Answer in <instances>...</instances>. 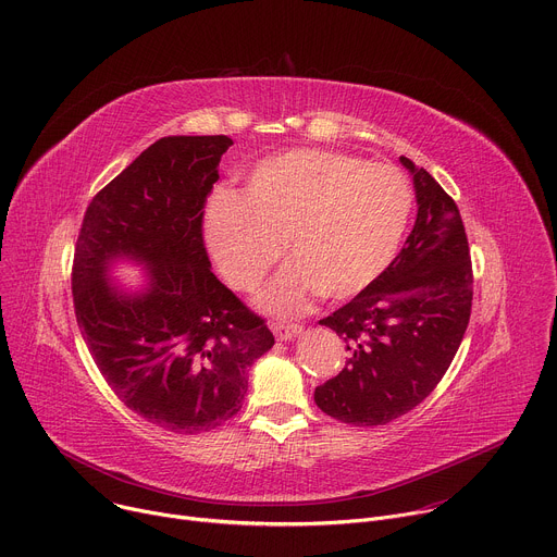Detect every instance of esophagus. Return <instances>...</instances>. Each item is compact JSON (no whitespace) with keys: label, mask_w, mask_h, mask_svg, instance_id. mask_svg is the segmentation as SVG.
<instances>
[{"label":"esophagus","mask_w":557,"mask_h":557,"mask_svg":"<svg viewBox=\"0 0 557 557\" xmlns=\"http://www.w3.org/2000/svg\"><path fill=\"white\" fill-rule=\"evenodd\" d=\"M272 332L278 341H292L302 332V327L294 323H272Z\"/></svg>","instance_id":"esophagus-1"}]
</instances>
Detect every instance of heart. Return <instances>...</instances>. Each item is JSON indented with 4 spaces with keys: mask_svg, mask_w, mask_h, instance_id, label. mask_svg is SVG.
<instances>
[{
    "mask_svg": "<svg viewBox=\"0 0 557 557\" xmlns=\"http://www.w3.org/2000/svg\"><path fill=\"white\" fill-rule=\"evenodd\" d=\"M411 212V185L387 163L298 148L247 174L240 195L219 193L203 223L219 272L252 292L283 255L292 259L259 305L294 314L323 294L343 300L372 285L392 263Z\"/></svg>",
    "mask_w": 557,
    "mask_h": 557,
    "instance_id": "obj_1",
    "label": "heart"
}]
</instances>
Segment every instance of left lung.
I'll return each instance as SVG.
<instances>
[{
    "label": "left lung",
    "instance_id": "left-lung-1",
    "mask_svg": "<svg viewBox=\"0 0 557 557\" xmlns=\"http://www.w3.org/2000/svg\"><path fill=\"white\" fill-rule=\"evenodd\" d=\"M413 176L418 214L389 268L321 325L347 343L343 372L317 387L327 416L387 424L420 405L449 369L471 317L473 272L456 201L424 168Z\"/></svg>",
    "mask_w": 557,
    "mask_h": 557
}]
</instances>
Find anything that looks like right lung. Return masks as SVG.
<instances>
[{
	"label": "right lung",
	"mask_w": 557,
	"mask_h": 557,
	"mask_svg": "<svg viewBox=\"0 0 557 557\" xmlns=\"http://www.w3.org/2000/svg\"><path fill=\"white\" fill-rule=\"evenodd\" d=\"M232 146L225 135L163 137L90 201L73 263L84 341L119 400L176 434H199L243 405L247 369L274 345L257 317L212 274L203 208ZM147 268L128 293L112 262Z\"/></svg>",
	"instance_id": "right-lung-1"
}]
</instances>
